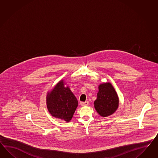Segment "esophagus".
I'll return each instance as SVG.
<instances>
[{
  "instance_id": "1",
  "label": "esophagus",
  "mask_w": 158,
  "mask_h": 158,
  "mask_svg": "<svg viewBox=\"0 0 158 158\" xmlns=\"http://www.w3.org/2000/svg\"><path fill=\"white\" fill-rule=\"evenodd\" d=\"M89 103L88 101H86V102H81V106H88L89 105Z\"/></svg>"
}]
</instances>
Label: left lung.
Wrapping results in <instances>:
<instances>
[{
    "label": "left lung",
    "instance_id": "1",
    "mask_svg": "<svg viewBox=\"0 0 158 158\" xmlns=\"http://www.w3.org/2000/svg\"><path fill=\"white\" fill-rule=\"evenodd\" d=\"M118 106L119 98L111 84H101L99 86L97 99L94 102L97 112L103 117L111 115L117 110Z\"/></svg>",
    "mask_w": 158,
    "mask_h": 158
}]
</instances>
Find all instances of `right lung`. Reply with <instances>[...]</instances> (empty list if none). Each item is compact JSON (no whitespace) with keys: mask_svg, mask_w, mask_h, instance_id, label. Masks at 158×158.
<instances>
[{"mask_svg":"<svg viewBox=\"0 0 158 158\" xmlns=\"http://www.w3.org/2000/svg\"><path fill=\"white\" fill-rule=\"evenodd\" d=\"M78 102L69 87L60 81L47 97V106L52 115L67 122H69L77 107Z\"/></svg>","mask_w":158,"mask_h":158,"instance_id":"1","label":"right lung"}]
</instances>
